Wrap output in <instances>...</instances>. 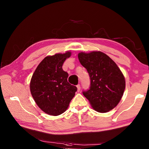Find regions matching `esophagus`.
<instances>
[{
	"instance_id": "1",
	"label": "esophagus",
	"mask_w": 149,
	"mask_h": 149,
	"mask_svg": "<svg viewBox=\"0 0 149 149\" xmlns=\"http://www.w3.org/2000/svg\"><path fill=\"white\" fill-rule=\"evenodd\" d=\"M76 87H77V91H80V89H81L80 85H79V84H78Z\"/></svg>"
}]
</instances>
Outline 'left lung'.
Listing matches in <instances>:
<instances>
[{
    "mask_svg": "<svg viewBox=\"0 0 149 149\" xmlns=\"http://www.w3.org/2000/svg\"><path fill=\"white\" fill-rule=\"evenodd\" d=\"M78 58L89 73L91 86L83 94L93 109L100 113L112 110L120 102L125 88V80L117 64L100 51L81 52Z\"/></svg>",
    "mask_w": 149,
    "mask_h": 149,
    "instance_id": "obj_1",
    "label": "left lung"
}]
</instances>
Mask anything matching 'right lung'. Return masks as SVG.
Returning <instances> with one entry per match:
<instances>
[{
  "instance_id": "obj_1",
  "label": "right lung",
  "mask_w": 149,
  "mask_h": 149,
  "mask_svg": "<svg viewBox=\"0 0 149 149\" xmlns=\"http://www.w3.org/2000/svg\"><path fill=\"white\" fill-rule=\"evenodd\" d=\"M71 52L48 56L40 62L32 75L30 91L37 106L46 114L58 116L68 108L77 87L68 82V74L62 69Z\"/></svg>"
}]
</instances>
